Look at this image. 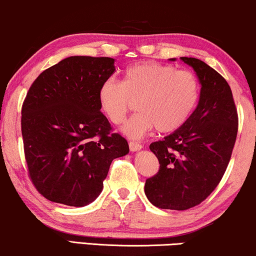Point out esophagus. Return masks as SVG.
<instances>
[{
  "label": "esophagus",
  "instance_id": "34e87169",
  "mask_svg": "<svg viewBox=\"0 0 256 256\" xmlns=\"http://www.w3.org/2000/svg\"><path fill=\"white\" fill-rule=\"evenodd\" d=\"M142 144L140 142H135V141H130L129 142V149L130 152H138V150L142 149Z\"/></svg>",
  "mask_w": 256,
  "mask_h": 256
}]
</instances>
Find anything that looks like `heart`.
Segmentation results:
<instances>
[{"label": "heart", "mask_w": 256, "mask_h": 256, "mask_svg": "<svg viewBox=\"0 0 256 256\" xmlns=\"http://www.w3.org/2000/svg\"><path fill=\"white\" fill-rule=\"evenodd\" d=\"M199 82L188 70L157 62H135L122 72L121 82L107 79L98 90L100 110L114 124H121L138 99L135 113L122 130L138 138L156 128L171 132L180 128L197 104Z\"/></svg>", "instance_id": "1"}]
</instances>
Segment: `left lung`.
<instances>
[{
	"label": "left lung",
	"instance_id": "left-lung-1",
	"mask_svg": "<svg viewBox=\"0 0 256 256\" xmlns=\"http://www.w3.org/2000/svg\"><path fill=\"white\" fill-rule=\"evenodd\" d=\"M180 59L197 73L202 85L199 102L180 128L150 144L160 169L144 185L152 205L177 211L199 205L218 186L232 156L239 124L225 78L197 58Z\"/></svg>",
	"mask_w": 256,
	"mask_h": 256
}]
</instances>
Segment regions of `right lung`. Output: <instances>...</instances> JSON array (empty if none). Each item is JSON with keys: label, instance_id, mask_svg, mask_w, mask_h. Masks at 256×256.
Here are the masks:
<instances>
[{"label": "right lung", "instance_id": "obj_1", "mask_svg": "<svg viewBox=\"0 0 256 256\" xmlns=\"http://www.w3.org/2000/svg\"><path fill=\"white\" fill-rule=\"evenodd\" d=\"M115 71L114 59L73 56L37 76L22 106L28 174L48 200L85 206L102 191L114 158L128 142L101 113L98 90Z\"/></svg>", "mask_w": 256, "mask_h": 256}]
</instances>
